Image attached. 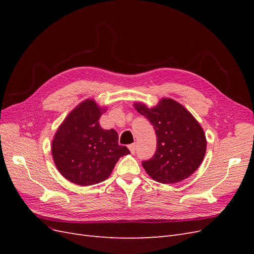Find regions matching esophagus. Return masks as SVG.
<instances>
[{
  "instance_id": "obj_1",
  "label": "esophagus",
  "mask_w": 254,
  "mask_h": 254,
  "mask_svg": "<svg viewBox=\"0 0 254 254\" xmlns=\"http://www.w3.org/2000/svg\"><path fill=\"white\" fill-rule=\"evenodd\" d=\"M128 148H129L130 152H131V153H135V149H136L135 144H130V145L128 146Z\"/></svg>"
}]
</instances>
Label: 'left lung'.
<instances>
[{"instance_id":"8db88e82","label":"left lung","mask_w":254,"mask_h":254,"mask_svg":"<svg viewBox=\"0 0 254 254\" xmlns=\"http://www.w3.org/2000/svg\"><path fill=\"white\" fill-rule=\"evenodd\" d=\"M134 108L149 121L157 135V149L142 162L144 170L160 183L187 179L201 164L206 150L201 126L182 105L163 98L153 108L134 104Z\"/></svg>"}]
</instances>
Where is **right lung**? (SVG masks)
<instances>
[{"instance_id":"1","label":"right lung","mask_w":254,"mask_h":254,"mask_svg":"<svg viewBox=\"0 0 254 254\" xmlns=\"http://www.w3.org/2000/svg\"><path fill=\"white\" fill-rule=\"evenodd\" d=\"M103 112L93 99H87L70 112L54 136L52 153L57 170L78 186L105 181L119 159L130 153L126 146L119 145L114 129L99 125Z\"/></svg>"}]
</instances>
